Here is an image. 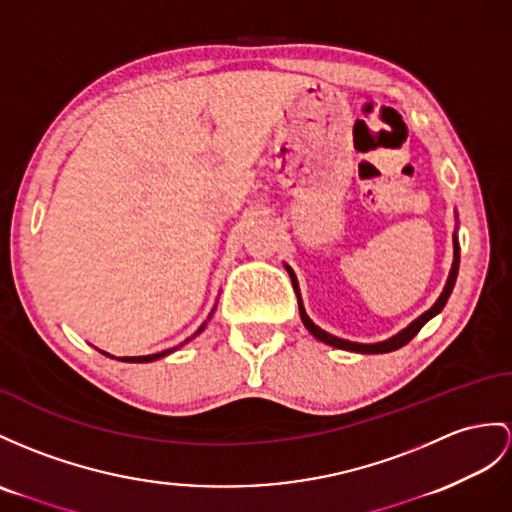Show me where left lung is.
<instances>
[{"mask_svg":"<svg viewBox=\"0 0 512 512\" xmlns=\"http://www.w3.org/2000/svg\"><path fill=\"white\" fill-rule=\"evenodd\" d=\"M458 265H460V252H458V241H456V236H454V265H452L450 278H447V284H445V289H443L441 297L436 299V304H434L430 310H426V313H423L419 319H415L413 323H410V326H408L406 330H402L400 334H395V336H391L389 341H382V343H354V341H345V339H339V336H332V334H328L326 330H321L319 326H315V323L310 321V317L306 315L304 304H302V297H299V289H297L295 273L291 271V267H286V271H289L291 282H293V289H295V295H297L299 315H302L304 326L308 328V332H310V334L317 336V339H319V341H323V343H328V345H332V347H339V350H350V352H360V354H384V352L400 350V347H404L410 339H413V336H415L423 326H426V323H428L434 315H439V313H441L443 306L447 304V299H450V295H452L454 284H456Z\"/></svg>","mask_w":512,"mask_h":512,"instance_id":"left-lung-1","label":"left lung"}]
</instances>
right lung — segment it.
Returning <instances> with one entry per match:
<instances>
[{"mask_svg": "<svg viewBox=\"0 0 512 512\" xmlns=\"http://www.w3.org/2000/svg\"><path fill=\"white\" fill-rule=\"evenodd\" d=\"M204 330V326L199 328L197 332H202ZM195 332V334H197ZM193 339V336H191ZM189 341V339H186ZM173 350H176V347H173ZM173 350H165V352H158V354H149V356H123V358H119V360H126V363H152V360H156V358H162V356H167V354H171ZM102 354H106V352H102ZM108 356V354H106Z\"/></svg>", "mask_w": 512, "mask_h": 512, "instance_id": "add662e5", "label": "right lung"}]
</instances>
